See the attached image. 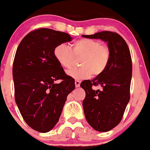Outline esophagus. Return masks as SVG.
<instances>
[{"label": "esophagus", "instance_id": "obj_1", "mask_svg": "<svg viewBox=\"0 0 150 150\" xmlns=\"http://www.w3.org/2000/svg\"><path fill=\"white\" fill-rule=\"evenodd\" d=\"M80 81H79V80H75V87L76 88H79V86H80Z\"/></svg>", "mask_w": 150, "mask_h": 150}]
</instances>
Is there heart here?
<instances>
[{
  "mask_svg": "<svg viewBox=\"0 0 150 150\" xmlns=\"http://www.w3.org/2000/svg\"><path fill=\"white\" fill-rule=\"evenodd\" d=\"M56 61L65 69H70L75 58H80L79 69L67 71L69 77L76 80L88 79L93 75L99 76L104 72L110 62V50L108 46L98 40L81 39L72 44L70 48L66 44L58 45L54 50Z\"/></svg>",
  "mask_w": 150,
  "mask_h": 150,
  "instance_id": "b5f03b06",
  "label": "heart"
}]
</instances>
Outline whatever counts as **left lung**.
Here are the masks:
<instances>
[{
  "label": "left lung",
  "instance_id": "left-lung-1",
  "mask_svg": "<svg viewBox=\"0 0 150 150\" xmlns=\"http://www.w3.org/2000/svg\"><path fill=\"white\" fill-rule=\"evenodd\" d=\"M82 36L104 40L110 50L106 70L91 81L85 80L80 85L85 91L82 104L87 121L97 131L108 132L120 124L130 98V52L124 38L115 32L102 31ZM93 86L102 88L95 90Z\"/></svg>",
  "mask_w": 150,
  "mask_h": 150
}]
</instances>
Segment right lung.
Instances as JSON below:
<instances>
[{
	"mask_svg": "<svg viewBox=\"0 0 150 150\" xmlns=\"http://www.w3.org/2000/svg\"><path fill=\"white\" fill-rule=\"evenodd\" d=\"M72 38L48 28L33 30L21 40L13 64L15 101L29 127L40 133L59 121L75 80L65 74L54 56L55 48ZM61 81L59 84L55 81Z\"/></svg>",
	"mask_w": 150,
	"mask_h": 150,
	"instance_id": "add662e5",
	"label": "right lung"
}]
</instances>
